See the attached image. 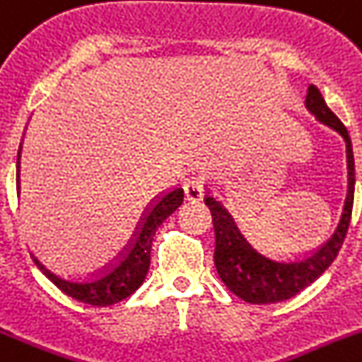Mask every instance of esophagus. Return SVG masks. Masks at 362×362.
I'll return each instance as SVG.
<instances>
[{
	"label": "esophagus",
	"mask_w": 362,
	"mask_h": 362,
	"mask_svg": "<svg viewBox=\"0 0 362 362\" xmlns=\"http://www.w3.org/2000/svg\"><path fill=\"white\" fill-rule=\"evenodd\" d=\"M184 195H186L187 202H200L202 200V186L195 178L184 182Z\"/></svg>",
	"instance_id": "obj_1"
}]
</instances>
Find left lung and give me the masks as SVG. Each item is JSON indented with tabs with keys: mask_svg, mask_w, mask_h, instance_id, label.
Listing matches in <instances>:
<instances>
[{
	"mask_svg": "<svg viewBox=\"0 0 362 362\" xmlns=\"http://www.w3.org/2000/svg\"><path fill=\"white\" fill-rule=\"evenodd\" d=\"M305 110L320 124L329 127L344 139L348 162V191L341 221L320 248L298 259H274L257 250L239 230L226 206L206 189V206L211 211L215 230V267L228 289L248 303H278L289 300L311 285L333 263L350 226L355 191V162L351 139L344 124L327 108L317 86L309 84Z\"/></svg>",
	"mask_w": 362,
	"mask_h": 362,
	"instance_id": "1",
	"label": "left lung"
}]
</instances>
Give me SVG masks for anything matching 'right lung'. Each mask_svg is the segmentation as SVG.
<instances>
[{"label": "right lung", "mask_w": 362, "mask_h": 362, "mask_svg": "<svg viewBox=\"0 0 362 362\" xmlns=\"http://www.w3.org/2000/svg\"><path fill=\"white\" fill-rule=\"evenodd\" d=\"M16 167L18 186H20V151H18ZM182 200H184V189L182 187H176V189L169 191L167 195H163L160 200H156L148 208L145 217L141 218V223H139L132 241L129 243V247L124 248L123 254L110 267H106L101 274H97L95 278H62V276L54 274L47 267L42 265L36 256H33V261L62 293L78 300V302L97 305V308H106V305L121 302V300L129 298L132 293H136L145 281L148 265H151V245H153L154 232L169 215H173L176 209L180 208Z\"/></svg>", "instance_id": "add662e5"}]
</instances>
